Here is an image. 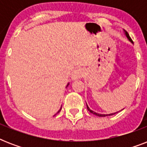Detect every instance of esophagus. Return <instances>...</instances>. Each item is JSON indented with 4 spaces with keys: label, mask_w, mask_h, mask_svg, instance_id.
<instances>
[{
    "label": "esophagus",
    "mask_w": 147,
    "mask_h": 147,
    "mask_svg": "<svg viewBox=\"0 0 147 147\" xmlns=\"http://www.w3.org/2000/svg\"><path fill=\"white\" fill-rule=\"evenodd\" d=\"M83 75H84V70L82 68H78L76 70H75L73 75H72V78H73V79L80 78L82 77Z\"/></svg>",
    "instance_id": "obj_1"
}]
</instances>
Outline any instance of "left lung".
Masks as SVG:
<instances>
[{"mask_svg": "<svg viewBox=\"0 0 147 147\" xmlns=\"http://www.w3.org/2000/svg\"><path fill=\"white\" fill-rule=\"evenodd\" d=\"M124 33H125L126 36L127 37L128 40H130V42H133L132 39L130 38V36H129V34H128L127 32V31H126V30H124ZM86 105H87V104H86ZM87 109H88V111H90V112H91V113H92V114H94V115H96V116H98V117L111 116V115H114V114H116V113H117V112H116V113H113V114H98V113H96V112L93 111H92V110L90 109V108H89V107H88V105H87Z\"/></svg>", "mask_w": 147, "mask_h": 147, "instance_id": "obj_1", "label": "left lung"}]
</instances>
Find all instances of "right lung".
Here are the masks:
<instances>
[{"instance_id":"right-lung-1","label":"right lung","mask_w":147,"mask_h":147,"mask_svg":"<svg viewBox=\"0 0 147 147\" xmlns=\"http://www.w3.org/2000/svg\"><path fill=\"white\" fill-rule=\"evenodd\" d=\"M68 85H69V84H68ZM68 85H67V86H68ZM61 109H62V107H61V108H60V110H59V112L60 111H61Z\"/></svg>"}]
</instances>
